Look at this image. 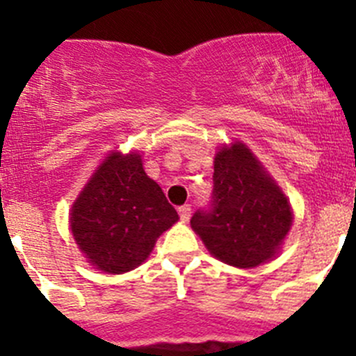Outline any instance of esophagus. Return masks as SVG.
Instances as JSON below:
<instances>
[{
	"label": "esophagus",
	"mask_w": 356,
	"mask_h": 356,
	"mask_svg": "<svg viewBox=\"0 0 356 356\" xmlns=\"http://www.w3.org/2000/svg\"><path fill=\"white\" fill-rule=\"evenodd\" d=\"M179 215H181L182 222H188L189 217H191V207H189V204H182V207H179Z\"/></svg>",
	"instance_id": "esophagus-1"
}]
</instances>
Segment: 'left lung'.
<instances>
[{
	"mask_svg": "<svg viewBox=\"0 0 356 356\" xmlns=\"http://www.w3.org/2000/svg\"><path fill=\"white\" fill-rule=\"evenodd\" d=\"M291 208L275 182L241 143L215 155L210 204L191 227L218 260L241 268L274 257L291 227Z\"/></svg>",
	"mask_w": 356,
	"mask_h": 356,
	"instance_id": "left-lung-1",
	"label": "left lung"
}]
</instances>
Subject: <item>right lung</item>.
<instances>
[{"mask_svg": "<svg viewBox=\"0 0 356 356\" xmlns=\"http://www.w3.org/2000/svg\"><path fill=\"white\" fill-rule=\"evenodd\" d=\"M179 215L146 175L141 156L106 158L72 207L70 229L99 270L122 274L141 265Z\"/></svg>", "mask_w": 356, "mask_h": 356, "instance_id": "1", "label": "right lung"}]
</instances>
